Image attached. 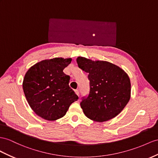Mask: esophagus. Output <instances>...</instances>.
I'll use <instances>...</instances> for the list:
<instances>
[{"mask_svg":"<svg viewBox=\"0 0 158 158\" xmlns=\"http://www.w3.org/2000/svg\"><path fill=\"white\" fill-rule=\"evenodd\" d=\"M75 92L76 95H77L78 96H79V89H76V90L75 91Z\"/></svg>","mask_w":158,"mask_h":158,"instance_id":"1","label":"esophagus"}]
</instances>
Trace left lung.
<instances>
[{"instance_id":"obj_1","label":"left lung","mask_w":158,"mask_h":158,"mask_svg":"<svg viewBox=\"0 0 158 158\" xmlns=\"http://www.w3.org/2000/svg\"><path fill=\"white\" fill-rule=\"evenodd\" d=\"M77 63L88 73L90 81L89 95L80 103L84 114L97 122L115 118L131 98V82L127 73L106 60L78 56Z\"/></svg>"}]
</instances>
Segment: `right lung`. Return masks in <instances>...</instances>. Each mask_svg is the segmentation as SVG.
Instances as JSON below:
<instances>
[{
	"instance_id": "obj_1",
	"label": "right lung",
	"mask_w": 158,
	"mask_h": 158,
	"mask_svg": "<svg viewBox=\"0 0 158 158\" xmlns=\"http://www.w3.org/2000/svg\"><path fill=\"white\" fill-rule=\"evenodd\" d=\"M71 60L62 57L43 60L31 66L24 77L23 88L27 102L44 119L63 118L71 104L78 99L69 85L70 77L63 73Z\"/></svg>"
}]
</instances>
